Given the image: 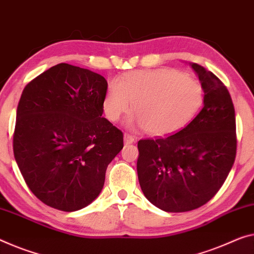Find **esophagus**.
<instances>
[{
	"instance_id": "1",
	"label": "esophagus",
	"mask_w": 254,
	"mask_h": 254,
	"mask_svg": "<svg viewBox=\"0 0 254 254\" xmlns=\"http://www.w3.org/2000/svg\"><path fill=\"white\" fill-rule=\"evenodd\" d=\"M124 142H125V144H126V145H127V144H131V143L135 142V137L132 135L128 134V132H125Z\"/></svg>"
}]
</instances>
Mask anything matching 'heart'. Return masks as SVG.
<instances>
[{"instance_id":"obj_1","label":"heart","mask_w":254,"mask_h":254,"mask_svg":"<svg viewBox=\"0 0 254 254\" xmlns=\"http://www.w3.org/2000/svg\"><path fill=\"white\" fill-rule=\"evenodd\" d=\"M135 122L150 135H169L185 126L202 103V88L193 78L176 69L138 70L111 83L103 111L111 122L129 109Z\"/></svg>"}]
</instances>
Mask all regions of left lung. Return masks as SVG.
Returning <instances> with one entry per match:
<instances>
[{
  "instance_id": "obj_1",
  "label": "left lung",
  "mask_w": 254,
  "mask_h": 254,
  "mask_svg": "<svg viewBox=\"0 0 254 254\" xmlns=\"http://www.w3.org/2000/svg\"><path fill=\"white\" fill-rule=\"evenodd\" d=\"M190 65L204 92L202 110L175 134L137 143L140 189L152 204L167 212L190 211L211 200L236 157L231 94L214 73L197 64Z\"/></svg>"
}]
</instances>
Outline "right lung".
<instances>
[{
    "label": "right lung",
    "mask_w": 254,
    "mask_h": 254,
    "mask_svg": "<svg viewBox=\"0 0 254 254\" xmlns=\"http://www.w3.org/2000/svg\"><path fill=\"white\" fill-rule=\"evenodd\" d=\"M108 83L88 69L59 64L23 88L13 153L27 186L54 209L71 212L103 189L123 131L102 117Z\"/></svg>",
    "instance_id": "right-lung-1"
}]
</instances>
